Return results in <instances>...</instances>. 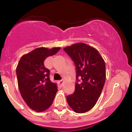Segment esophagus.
Segmentation results:
<instances>
[{
	"label": "esophagus",
	"instance_id": "1",
	"mask_svg": "<svg viewBox=\"0 0 132 132\" xmlns=\"http://www.w3.org/2000/svg\"><path fill=\"white\" fill-rule=\"evenodd\" d=\"M58 84H59V85H60V86H63V84H64V82H63L62 81H58Z\"/></svg>",
	"mask_w": 132,
	"mask_h": 132
}]
</instances>
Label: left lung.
I'll list each match as a JSON object with an SVG mask.
<instances>
[{"mask_svg": "<svg viewBox=\"0 0 132 132\" xmlns=\"http://www.w3.org/2000/svg\"><path fill=\"white\" fill-rule=\"evenodd\" d=\"M63 50L76 69L75 90L66 97L67 102L75 112H86L95 105L102 92L106 78L105 62L99 51L87 44L76 43Z\"/></svg>", "mask_w": 132, "mask_h": 132, "instance_id": "obj_1", "label": "left lung"}]
</instances>
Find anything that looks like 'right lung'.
I'll list each match as a JSON object with an SVG mask.
<instances>
[{"label":"right lung","mask_w":132,"mask_h":132,"mask_svg":"<svg viewBox=\"0 0 132 132\" xmlns=\"http://www.w3.org/2000/svg\"><path fill=\"white\" fill-rule=\"evenodd\" d=\"M60 47H40L22 56L16 69L18 86L27 105L37 112L48 109L53 102L57 85L50 79V70L44 66L48 56L55 54Z\"/></svg>","instance_id":"1"}]
</instances>
